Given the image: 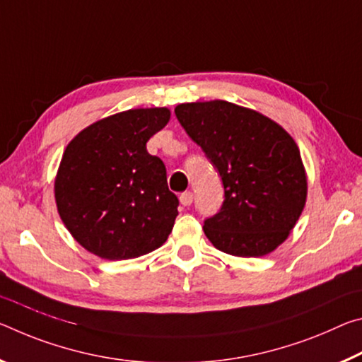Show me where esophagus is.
<instances>
[{
    "instance_id": "1",
    "label": "esophagus",
    "mask_w": 362,
    "mask_h": 362,
    "mask_svg": "<svg viewBox=\"0 0 362 362\" xmlns=\"http://www.w3.org/2000/svg\"><path fill=\"white\" fill-rule=\"evenodd\" d=\"M192 200H194V194L191 191H186V192H182L180 195V202H181V205H185V206L191 205Z\"/></svg>"
}]
</instances>
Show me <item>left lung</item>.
Segmentation results:
<instances>
[{
	"label": "left lung",
	"mask_w": 362,
	"mask_h": 362,
	"mask_svg": "<svg viewBox=\"0 0 362 362\" xmlns=\"http://www.w3.org/2000/svg\"><path fill=\"white\" fill-rule=\"evenodd\" d=\"M175 114L223 181L221 209L204 221L209 240L234 257L274 250L306 202V175L292 136L271 118L226 100L181 104Z\"/></svg>",
	"instance_id": "left-lung-1"
}]
</instances>
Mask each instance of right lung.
<instances>
[{
  "label": "right lung",
  "mask_w": 362,
  "mask_h": 362,
  "mask_svg": "<svg viewBox=\"0 0 362 362\" xmlns=\"http://www.w3.org/2000/svg\"><path fill=\"white\" fill-rule=\"evenodd\" d=\"M168 120L165 107L127 110L70 141L57 171L56 204L65 228L88 252L115 262L168 239L180 200L168 189L163 162L146 147Z\"/></svg>",
  "instance_id": "1"
}]
</instances>
